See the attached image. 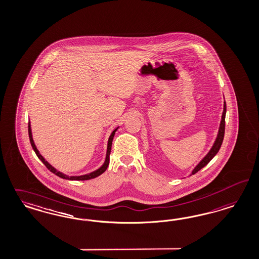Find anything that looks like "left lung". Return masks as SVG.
Listing matches in <instances>:
<instances>
[{
	"mask_svg": "<svg viewBox=\"0 0 259 259\" xmlns=\"http://www.w3.org/2000/svg\"><path fill=\"white\" fill-rule=\"evenodd\" d=\"M226 112H227V106H226V101H224V108L223 114H222V117H221V121H220V125H219V129H218V134L216 136V139L214 141L213 144L211 146V148L209 149V151L207 152V154L205 155V157L199 161V163L197 164L196 166L193 168L191 171V173L188 176H191L193 174L197 173L200 169H202L203 167H205V165L212 160L214 156L218 153L222 143H223L224 134H225V117H226Z\"/></svg>",
	"mask_w": 259,
	"mask_h": 259,
	"instance_id": "left-lung-1",
	"label": "left lung"
}]
</instances>
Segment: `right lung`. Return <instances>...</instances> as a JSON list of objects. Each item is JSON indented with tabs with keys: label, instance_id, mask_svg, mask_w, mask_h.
I'll use <instances>...</instances> for the list:
<instances>
[{
	"label": "right lung",
	"instance_id": "obj_1",
	"mask_svg": "<svg viewBox=\"0 0 259 259\" xmlns=\"http://www.w3.org/2000/svg\"><path fill=\"white\" fill-rule=\"evenodd\" d=\"M118 129V127H116V129L111 133L109 139H108L107 143V151H106V157H105V161L103 162V164L95 171L88 173V174H84V175H80V176H69V175H66L62 172L58 171L56 168H54V166L46 161L45 158L40 154L39 150L37 149L36 147L35 143L33 141V138H32V132H31V126H30V121H28V136H29V141H30V144L33 148V150L36 153L37 157L40 159V161H42L48 169L51 170L53 173H54L55 175H57L58 177L60 178L66 179V180H70V181H86V180H90V179L97 178L99 175H101L103 172H105V170L107 169L108 165H109V161H110V153H111V148H112V143H113V139H114V136L116 134V130Z\"/></svg>",
	"mask_w": 259,
	"mask_h": 259
}]
</instances>
